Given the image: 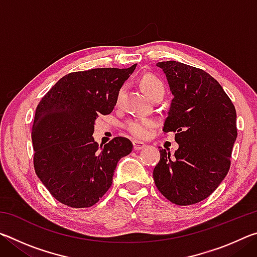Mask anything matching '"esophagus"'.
Listing matches in <instances>:
<instances>
[{
  "label": "esophagus",
  "instance_id": "34e87169",
  "mask_svg": "<svg viewBox=\"0 0 257 257\" xmlns=\"http://www.w3.org/2000/svg\"><path fill=\"white\" fill-rule=\"evenodd\" d=\"M133 145H134V150L135 151H141V150L145 149V147H146V145L144 144V143H141V142H134Z\"/></svg>",
  "mask_w": 257,
  "mask_h": 257
}]
</instances>
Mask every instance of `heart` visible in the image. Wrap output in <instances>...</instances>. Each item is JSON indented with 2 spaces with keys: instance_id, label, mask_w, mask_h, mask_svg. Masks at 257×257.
Segmentation results:
<instances>
[{
  "instance_id": "heart-1",
  "label": "heart",
  "mask_w": 257,
  "mask_h": 257,
  "mask_svg": "<svg viewBox=\"0 0 257 257\" xmlns=\"http://www.w3.org/2000/svg\"><path fill=\"white\" fill-rule=\"evenodd\" d=\"M142 87L144 88L146 94L150 95L155 92L156 89L163 88L162 82H161L158 78L154 76H145L142 79ZM124 92V88H120L118 93V101L122 98V95ZM155 121L152 119L143 118V119H134L128 121L125 123V128L129 132L130 135H133L134 137L136 138H145L150 135L151 130L155 127Z\"/></svg>"
}]
</instances>
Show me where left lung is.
Returning <instances> with one entry per match:
<instances>
[{
  "instance_id": "1",
  "label": "left lung",
  "mask_w": 257,
  "mask_h": 257,
  "mask_svg": "<svg viewBox=\"0 0 257 257\" xmlns=\"http://www.w3.org/2000/svg\"><path fill=\"white\" fill-rule=\"evenodd\" d=\"M167 77L173 98L163 132L175 133V154L160 150L153 171L158 189L177 205L205 199L230 169L237 138V114L219 82L202 69L178 61L156 63Z\"/></svg>"
}]
</instances>
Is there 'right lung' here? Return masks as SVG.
Instances as JSON below:
<instances>
[{
    "mask_svg": "<svg viewBox=\"0 0 257 257\" xmlns=\"http://www.w3.org/2000/svg\"><path fill=\"white\" fill-rule=\"evenodd\" d=\"M136 66L68 73L38 103L32 129L35 171L64 205L96 204L111 187L119 160L132 153L129 139L115 137L103 146L93 134L98 115L112 112Z\"/></svg>",
    "mask_w": 257,
    "mask_h": 257,
    "instance_id": "obj_1",
    "label": "right lung"
}]
</instances>
